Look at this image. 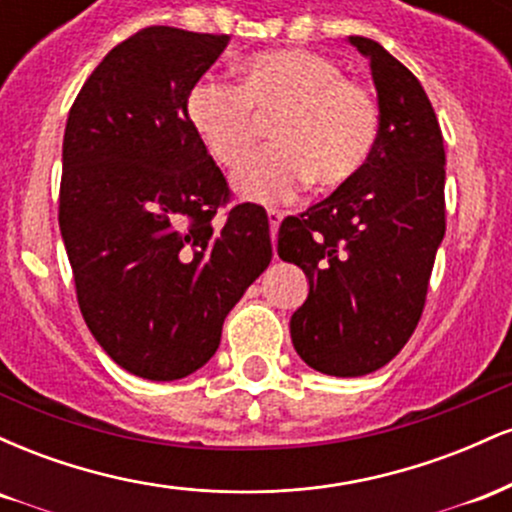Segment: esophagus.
<instances>
[{"label": "esophagus", "instance_id": "34e87169", "mask_svg": "<svg viewBox=\"0 0 512 512\" xmlns=\"http://www.w3.org/2000/svg\"><path fill=\"white\" fill-rule=\"evenodd\" d=\"M267 219H269V233H272V240L276 238V228H279L281 219H284V214H281L279 209H267Z\"/></svg>", "mask_w": 512, "mask_h": 512}]
</instances>
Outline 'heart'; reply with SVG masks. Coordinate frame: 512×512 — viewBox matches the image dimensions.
Instances as JSON below:
<instances>
[{
	"instance_id": "obj_1",
	"label": "heart",
	"mask_w": 512,
	"mask_h": 512,
	"mask_svg": "<svg viewBox=\"0 0 512 512\" xmlns=\"http://www.w3.org/2000/svg\"><path fill=\"white\" fill-rule=\"evenodd\" d=\"M187 120L223 168H238L272 122V149L236 175L243 197L284 202L310 180L334 190L361 173L378 144L373 93L308 50H276L240 64L238 86L204 76L187 93Z\"/></svg>"
}]
</instances>
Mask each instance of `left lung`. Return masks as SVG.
I'll return each mask as SVG.
<instances>
[{"instance_id":"left-lung-1","label":"left lung","mask_w":512,"mask_h":512,"mask_svg":"<svg viewBox=\"0 0 512 512\" xmlns=\"http://www.w3.org/2000/svg\"><path fill=\"white\" fill-rule=\"evenodd\" d=\"M349 43L370 62L378 144L361 173L286 216L276 252L308 276L291 342L310 368L356 378L390 363L424 313L445 236V149L424 86L383 45Z\"/></svg>"}]
</instances>
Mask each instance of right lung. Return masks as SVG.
Returning a JSON list of instances; mask_svg holds the SVG:
<instances>
[{"label":"right lung","mask_w":512,"mask_h":512,"mask_svg":"<svg viewBox=\"0 0 512 512\" xmlns=\"http://www.w3.org/2000/svg\"><path fill=\"white\" fill-rule=\"evenodd\" d=\"M228 35L149 26L115 45L69 110L60 231L81 315L120 368L170 383L216 354L272 262L267 211L236 204L187 120V93Z\"/></svg>","instance_id":"right-lung-1"}]
</instances>
